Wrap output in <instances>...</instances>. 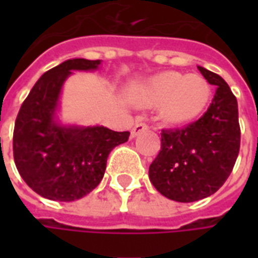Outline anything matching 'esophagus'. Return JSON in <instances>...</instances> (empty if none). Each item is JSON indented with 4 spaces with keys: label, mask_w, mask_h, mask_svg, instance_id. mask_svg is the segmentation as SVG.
Here are the masks:
<instances>
[{
    "label": "esophagus",
    "mask_w": 258,
    "mask_h": 258,
    "mask_svg": "<svg viewBox=\"0 0 258 258\" xmlns=\"http://www.w3.org/2000/svg\"><path fill=\"white\" fill-rule=\"evenodd\" d=\"M145 130H148V124H146V121L144 120V117H138L137 118V121H135L134 127L131 130V137L135 138L137 135L141 134V133L145 131Z\"/></svg>",
    "instance_id": "esophagus-1"
}]
</instances>
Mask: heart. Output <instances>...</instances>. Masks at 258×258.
<instances>
[{
  "mask_svg": "<svg viewBox=\"0 0 258 258\" xmlns=\"http://www.w3.org/2000/svg\"><path fill=\"white\" fill-rule=\"evenodd\" d=\"M210 87L202 76L167 72L155 76L140 94L145 106H164L163 117L168 123L189 121L199 114L209 102Z\"/></svg>",
  "mask_w": 258,
  "mask_h": 258,
  "instance_id": "b5f03b06",
  "label": "heart"
}]
</instances>
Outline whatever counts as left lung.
Listing matches in <instances>:
<instances>
[{
    "instance_id": "left-lung-1",
    "label": "left lung",
    "mask_w": 258,
    "mask_h": 258,
    "mask_svg": "<svg viewBox=\"0 0 258 258\" xmlns=\"http://www.w3.org/2000/svg\"><path fill=\"white\" fill-rule=\"evenodd\" d=\"M199 72L216 85L206 113L182 128L162 130V149L149 166V179L163 196L189 203L221 188L232 171L240 148L238 102L218 74Z\"/></svg>"
}]
</instances>
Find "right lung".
I'll use <instances>...</instances> for the list:
<instances>
[{"instance_id":"add662e5","label":"right lung","mask_w":258,"mask_h":258,"mask_svg":"<svg viewBox=\"0 0 258 258\" xmlns=\"http://www.w3.org/2000/svg\"><path fill=\"white\" fill-rule=\"evenodd\" d=\"M101 60L69 59L42 74L22 103L14 130V159L20 177L49 200L72 202L95 189L114 146L130 133L55 121L59 95L72 70H95Z\"/></svg>"}]
</instances>
